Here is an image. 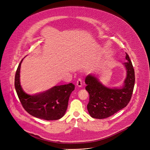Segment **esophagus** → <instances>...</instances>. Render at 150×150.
I'll list each match as a JSON object with an SVG mask.
<instances>
[{
  "label": "esophagus",
  "mask_w": 150,
  "mask_h": 150,
  "mask_svg": "<svg viewBox=\"0 0 150 150\" xmlns=\"http://www.w3.org/2000/svg\"><path fill=\"white\" fill-rule=\"evenodd\" d=\"M82 85V81L81 78H79L76 82V85L78 87H81Z\"/></svg>",
  "instance_id": "esophagus-1"
}]
</instances>
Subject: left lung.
Here are the masks:
<instances>
[{"mask_svg": "<svg viewBox=\"0 0 150 150\" xmlns=\"http://www.w3.org/2000/svg\"><path fill=\"white\" fill-rule=\"evenodd\" d=\"M126 78L120 87L110 88L105 86L94 75L89 74L85 78V87L90 100L87 110L90 115L95 119H104L125 108L129 103L135 84V72L130 58L126 53Z\"/></svg>", "mask_w": 150, "mask_h": 150, "instance_id": "obj_1", "label": "left lung"}]
</instances>
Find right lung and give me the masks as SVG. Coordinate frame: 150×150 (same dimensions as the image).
Here are the masks:
<instances>
[{"label":"right lung","instance_id":"obj_1","mask_svg":"<svg viewBox=\"0 0 150 150\" xmlns=\"http://www.w3.org/2000/svg\"><path fill=\"white\" fill-rule=\"evenodd\" d=\"M23 59L19 64L15 77V90L23 108L31 116L39 119L46 120L60 119L67 110L69 98L75 90V85L70 83L57 85L40 93L27 94L20 83V69Z\"/></svg>","mask_w":150,"mask_h":150}]
</instances>
